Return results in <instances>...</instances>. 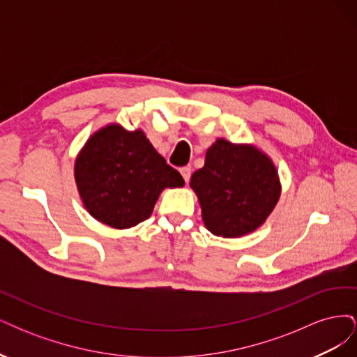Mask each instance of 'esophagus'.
<instances>
[{
	"label": "esophagus",
	"instance_id": "obj_1",
	"mask_svg": "<svg viewBox=\"0 0 357 357\" xmlns=\"http://www.w3.org/2000/svg\"><path fill=\"white\" fill-rule=\"evenodd\" d=\"M180 174L183 176V178H185V181L188 183L189 178H190V174H192L190 167H183V168H180Z\"/></svg>",
	"mask_w": 357,
	"mask_h": 357
}]
</instances>
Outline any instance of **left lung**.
Here are the masks:
<instances>
[{
	"label": "left lung",
	"mask_w": 357,
	"mask_h": 357,
	"mask_svg": "<svg viewBox=\"0 0 357 357\" xmlns=\"http://www.w3.org/2000/svg\"><path fill=\"white\" fill-rule=\"evenodd\" d=\"M202 222L213 235L240 238L266 222L282 195L273 159L248 143L218 138L190 177Z\"/></svg>",
	"instance_id": "obj_1"
}]
</instances>
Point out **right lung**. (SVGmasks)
Segmentation results:
<instances>
[{"instance_id":"obj_1","label":"right lung","mask_w":357,"mask_h":357,"mask_svg":"<svg viewBox=\"0 0 357 357\" xmlns=\"http://www.w3.org/2000/svg\"><path fill=\"white\" fill-rule=\"evenodd\" d=\"M83 207L114 229H129L152 214L162 190L185 186L143 129L109 123L95 131L74 160Z\"/></svg>"}]
</instances>
